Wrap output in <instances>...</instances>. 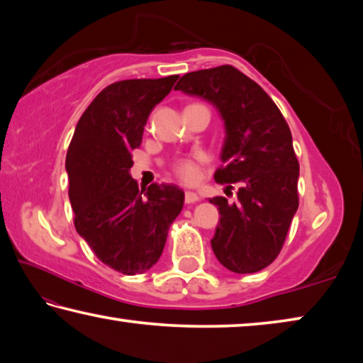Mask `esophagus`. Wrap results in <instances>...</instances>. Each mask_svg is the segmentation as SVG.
Returning a JSON list of instances; mask_svg holds the SVG:
<instances>
[{"label": "esophagus", "mask_w": 363, "mask_h": 363, "mask_svg": "<svg viewBox=\"0 0 363 363\" xmlns=\"http://www.w3.org/2000/svg\"><path fill=\"white\" fill-rule=\"evenodd\" d=\"M199 200V195L195 192H186V203H196Z\"/></svg>", "instance_id": "obj_1"}]
</instances>
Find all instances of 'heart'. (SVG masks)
Listing matches in <instances>:
<instances>
[{
  "label": "heart",
  "instance_id": "obj_1",
  "mask_svg": "<svg viewBox=\"0 0 363 363\" xmlns=\"http://www.w3.org/2000/svg\"><path fill=\"white\" fill-rule=\"evenodd\" d=\"M206 162L205 153H195L194 157H186L176 160L173 164L174 174L179 177L182 182L195 184L200 179L201 163Z\"/></svg>",
  "mask_w": 363,
  "mask_h": 363
}]
</instances>
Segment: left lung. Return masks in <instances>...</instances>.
<instances>
[{"label":"left lung","mask_w":363,"mask_h":363,"mask_svg":"<svg viewBox=\"0 0 363 363\" xmlns=\"http://www.w3.org/2000/svg\"><path fill=\"white\" fill-rule=\"evenodd\" d=\"M174 89L203 97L223 116L224 164L214 181L237 184L238 201L210 200L220 214L211 247L232 272H257L279 256L299 205L290 128L266 91L232 65L186 73Z\"/></svg>","instance_id":"1"}]
</instances>
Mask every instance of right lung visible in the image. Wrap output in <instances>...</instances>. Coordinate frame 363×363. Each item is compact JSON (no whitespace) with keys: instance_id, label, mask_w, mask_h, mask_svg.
Masks as SVG:
<instances>
[{"instance_id":"right-lung-1","label":"right lung","mask_w":363,"mask_h":363,"mask_svg":"<svg viewBox=\"0 0 363 363\" xmlns=\"http://www.w3.org/2000/svg\"><path fill=\"white\" fill-rule=\"evenodd\" d=\"M177 78L108 84L84 110L67 152L75 229L99 261L125 275L143 274L160 259L184 206L174 184L139 190L130 174L131 150L143 143L147 118Z\"/></svg>"}]
</instances>
